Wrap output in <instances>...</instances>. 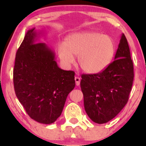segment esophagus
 I'll use <instances>...</instances> for the list:
<instances>
[{
	"label": "esophagus",
	"mask_w": 146,
	"mask_h": 146,
	"mask_svg": "<svg viewBox=\"0 0 146 146\" xmlns=\"http://www.w3.org/2000/svg\"><path fill=\"white\" fill-rule=\"evenodd\" d=\"M80 78L78 76H76L75 78V84H76L77 86H79L80 84Z\"/></svg>",
	"instance_id": "34e87169"
}]
</instances>
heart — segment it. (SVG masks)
Segmentation results:
<instances>
[{"mask_svg": "<svg viewBox=\"0 0 146 146\" xmlns=\"http://www.w3.org/2000/svg\"><path fill=\"white\" fill-rule=\"evenodd\" d=\"M115 53V44L110 36L94 31L76 33L66 38L59 45L58 54L66 66L74 62V56L81 69L89 74L101 73L112 62Z\"/></svg>", "mask_w": 146, "mask_h": 146, "instance_id": "heart-1", "label": "heart"}]
</instances>
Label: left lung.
<instances>
[{
    "mask_svg": "<svg viewBox=\"0 0 146 146\" xmlns=\"http://www.w3.org/2000/svg\"><path fill=\"white\" fill-rule=\"evenodd\" d=\"M104 71L82 74L80 82L86 113L95 123H107L128 102L134 79L130 48L122 33L115 59Z\"/></svg>",
    "mask_w": 146,
    "mask_h": 146,
    "instance_id": "obj_1",
    "label": "left lung"
}]
</instances>
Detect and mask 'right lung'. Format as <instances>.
I'll return each mask as SVG.
<instances>
[{"instance_id": "obj_1", "label": "right lung", "mask_w": 146, "mask_h": 146, "mask_svg": "<svg viewBox=\"0 0 146 146\" xmlns=\"http://www.w3.org/2000/svg\"><path fill=\"white\" fill-rule=\"evenodd\" d=\"M35 28L28 30L18 49L14 68L16 95L29 116L50 124L61 115L68 93L75 88V72L58 66L55 53L38 42Z\"/></svg>"}]
</instances>
